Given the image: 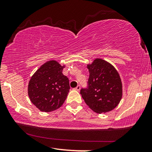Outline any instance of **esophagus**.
<instances>
[{
  "label": "esophagus",
  "mask_w": 152,
  "mask_h": 152,
  "mask_svg": "<svg viewBox=\"0 0 152 152\" xmlns=\"http://www.w3.org/2000/svg\"><path fill=\"white\" fill-rule=\"evenodd\" d=\"M80 89H81V86L80 85H78L77 87H75V90H77V91H79V90H80Z\"/></svg>",
  "instance_id": "34e87169"
}]
</instances>
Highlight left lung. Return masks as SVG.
Here are the masks:
<instances>
[{
  "label": "left lung",
  "mask_w": 152,
  "mask_h": 152,
  "mask_svg": "<svg viewBox=\"0 0 152 152\" xmlns=\"http://www.w3.org/2000/svg\"><path fill=\"white\" fill-rule=\"evenodd\" d=\"M90 73L87 87L80 93L86 104L97 113H107L115 108L122 98L120 76L111 64L96 59L87 65Z\"/></svg>",
  "instance_id": "1"
}]
</instances>
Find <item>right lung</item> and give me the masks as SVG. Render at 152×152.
Returning <instances> with one entry per match:
<instances>
[{
  "instance_id": "obj_1",
  "label": "right lung",
  "mask_w": 152,
  "mask_h": 152,
  "mask_svg": "<svg viewBox=\"0 0 152 152\" xmlns=\"http://www.w3.org/2000/svg\"><path fill=\"white\" fill-rule=\"evenodd\" d=\"M63 67L56 61H48L31 78L28 96L31 102L40 111H53L65 102L70 85L68 78L62 74Z\"/></svg>"
}]
</instances>
